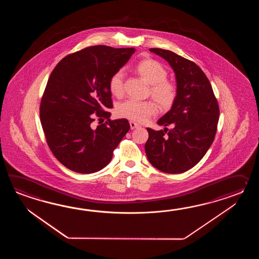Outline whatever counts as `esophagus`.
Segmentation results:
<instances>
[{"label": "esophagus", "mask_w": 259, "mask_h": 259, "mask_svg": "<svg viewBox=\"0 0 259 259\" xmlns=\"http://www.w3.org/2000/svg\"><path fill=\"white\" fill-rule=\"evenodd\" d=\"M130 126H131L132 130H134V128H136V127H140V125L134 121H130Z\"/></svg>", "instance_id": "34e87169"}]
</instances>
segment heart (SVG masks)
Masks as SVG:
<instances>
[{"instance_id": "1", "label": "heart", "mask_w": 259, "mask_h": 259, "mask_svg": "<svg viewBox=\"0 0 259 259\" xmlns=\"http://www.w3.org/2000/svg\"><path fill=\"white\" fill-rule=\"evenodd\" d=\"M138 74L151 85V96L162 109H168L176 98L174 84L166 81L167 72L160 63L152 59L143 60L136 66ZM111 94L120 97L124 93V72L117 70L109 79ZM156 109L151 102H136L127 100L116 107V114L133 121L143 122L155 114Z\"/></svg>"}]
</instances>
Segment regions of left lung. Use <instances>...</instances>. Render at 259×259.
I'll return each instance as SVG.
<instances>
[{
  "mask_svg": "<svg viewBox=\"0 0 259 259\" xmlns=\"http://www.w3.org/2000/svg\"><path fill=\"white\" fill-rule=\"evenodd\" d=\"M150 52L173 69L177 94L170 110L157 121L164 131L147 128L145 153L155 168L169 174L183 173L204 157L213 143L219 105L208 78L196 64L168 50L153 48ZM167 125L172 128L168 130Z\"/></svg>",
  "mask_w": 259,
  "mask_h": 259,
  "instance_id": "8db88e82",
  "label": "left lung"
}]
</instances>
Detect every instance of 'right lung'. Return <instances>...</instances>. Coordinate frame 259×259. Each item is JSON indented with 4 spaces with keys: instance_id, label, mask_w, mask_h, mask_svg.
Wrapping results in <instances>:
<instances>
[{
    "instance_id": "add662e5",
    "label": "right lung",
    "mask_w": 259,
    "mask_h": 259,
    "mask_svg": "<svg viewBox=\"0 0 259 259\" xmlns=\"http://www.w3.org/2000/svg\"><path fill=\"white\" fill-rule=\"evenodd\" d=\"M134 48L92 46L67 55L50 76L40 104V122L51 151L77 173H94L110 163L130 130L125 118L110 120L109 79ZM107 118L96 128L94 118Z\"/></svg>"
}]
</instances>
